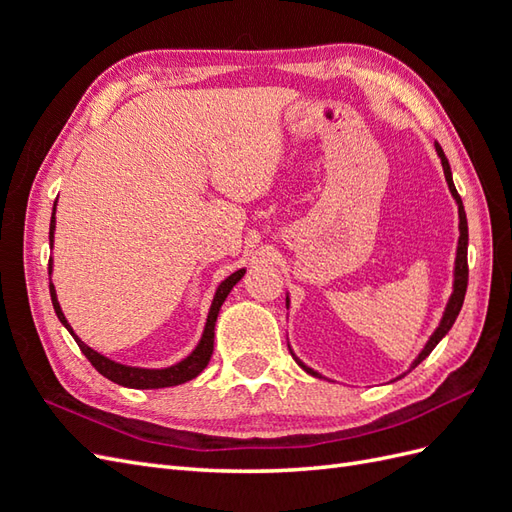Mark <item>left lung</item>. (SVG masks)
<instances>
[{
  "label": "left lung",
  "instance_id": "obj_1",
  "mask_svg": "<svg viewBox=\"0 0 512 512\" xmlns=\"http://www.w3.org/2000/svg\"><path fill=\"white\" fill-rule=\"evenodd\" d=\"M436 151H438V156H440V160H442V168H444V177H446V183H448V190H451L453 198L457 200V207H459V243H457V258H455V282H453V294H451V299H448V303H446L444 316H442V320H440V324H438V329L433 331V335L429 337V342L425 344V348L421 350V354L416 356L414 363L410 365V369H414L418 363L425 361L427 356L431 354V350L438 346L440 339H442L448 331H451V327H453L457 316H459V312H461V305H463V299H466V290H468V220H466V211H463L461 196H459L457 190H455L451 164H448V160H446V156H444V151H442V147H440L438 143H436ZM286 305H288V297H286ZM290 352H292V350H290ZM292 356H294V352H292ZM294 361H297V363L307 371V374H312V376H316V378H322V376L318 374V371H314L312 367H307L303 361L297 359V356H294ZM404 376H406V374H404ZM404 376H399V378H404ZM399 378H397V380H399Z\"/></svg>",
  "mask_w": 512,
  "mask_h": 512
}]
</instances>
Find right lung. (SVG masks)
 Returning a JSON list of instances; mask_svg holds the SVG:
<instances>
[{"label":"right lung","mask_w":512,"mask_h":512,"mask_svg":"<svg viewBox=\"0 0 512 512\" xmlns=\"http://www.w3.org/2000/svg\"><path fill=\"white\" fill-rule=\"evenodd\" d=\"M57 205V200H55ZM53 232H55V207H53V215H51V228H49V241H51V247H53ZM49 273H53V260L49 262ZM245 275V269H239L232 275H228L226 280L218 286V290H215V297H213V303H211V309H209V316H207V324H205V331H203V337H200L198 346L192 350L190 356H185L183 361L170 365V367H162V369H145V367H130V365H121V363H115L111 359H106L104 354L96 352L94 348H89L87 344H83L79 335H74L72 327L68 324L64 312H61L59 307V301H57V294H55V286L49 284V290H51V301H53V307H55V314L59 318V322L64 324V327L70 331V335L74 337V342L79 344L81 352L87 356L89 363L94 365L100 374L104 378H108L115 384H121V386H128V389H166V386H177V384H183L188 382L192 378H196L200 371H203L207 365H209V359L213 354V337H215V320H218V314H220V307L222 303L226 301L228 292L232 290V286H235L241 277Z\"/></svg>","instance_id":"obj_1"}]
</instances>
